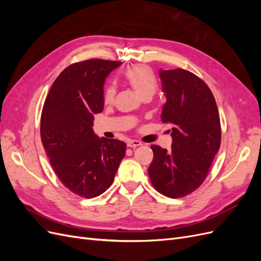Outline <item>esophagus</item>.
I'll use <instances>...</instances> for the list:
<instances>
[{
    "instance_id": "obj_1",
    "label": "esophagus",
    "mask_w": 261,
    "mask_h": 261,
    "mask_svg": "<svg viewBox=\"0 0 261 261\" xmlns=\"http://www.w3.org/2000/svg\"><path fill=\"white\" fill-rule=\"evenodd\" d=\"M127 146L130 148H136L138 146H141V143L139 140H129L127 143Z\"/></svg>"
}]
</instances>
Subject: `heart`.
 Listing matches in <instances>:
<instances>
[{
    "label": "heart",
    "instance_id": "1",
    "mask_svg": "<svg viewBox=\"0 0 261 261\" xmlns=\"http://www.w3.org/2000/svg\"><path fill=\"white\" fill-rule=\"evenodd\" d=\"M124 78L141 97L153 96L158 83L153 70L145 64H135L124 70ZM116 94L114 84H108L103 91L105 105H111Z\"/></svg>",
    "mask_w": 261,
    "mask_h": 261
}]
</instances>
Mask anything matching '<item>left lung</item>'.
Wrapping results in <instances>:
<instances>
[{
	"label": "left lung",
	"mask_w": 261,
	"mask_h": 261,
	"mask_svg": "<svg viewBox=\"0 0 261 261\" xmlns=\"http://www.w3.org/2000/svg\"><path fill=\"white\" fill-rule=\"evenodd\" d=\"M167 101L161 121L171 123L170 150L152 145L149 177L160 194L179 198L206 179L221 145V125L215 97L207 84L186 69L159 70Z\"/></svg>",
	"instance_id": "1"
}]
</instances>
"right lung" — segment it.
<instances>
[{
	"label": "right lung",
	"mask_w": 261,
	"mask_h": 261,
	"mask_svg": "<svg viewBox=\"0 0 261 261\" xmlns=\"http://www.w3.org/2000/svg\"><path fill=\"white\" fill-rule=\"evenodd\" d=\"M118 61L92 59L66 67L46 96L40 135L45 153L62 184L74 194L93 198L111 186L126 152L117 139L99 138L94 114L103 110V85Z\"/></svg>",
	"instance_id": "1"
}]
</instances>
